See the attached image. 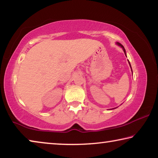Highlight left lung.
Wrapping results in <instances>:
<instances>
[{"label":"left lung","mask_w":158,"mask_h":158,"mask_svg":"<svg viewBox=\"0 0 158 158\" xmlns=\"http://www.w3.org/2000/svg\"><path fill=\"white\" fill-rule=\"evenodd\" d=\"M116 44H117L118 45V46H120V47L123 48V52H124V53H125V56H126V53H125V49L124 47L123 46V45H122L121 43H119V42H117ZM128 63H129V64H130V68H131V65H130V62H129V60H128ZM131 69H132V68H131Z\"/></svg>","instance_id":"obj_1"}]
</instances>
